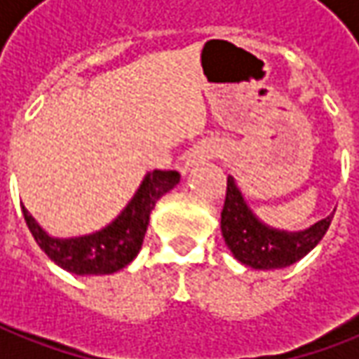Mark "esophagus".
<instances>
[{
  "label": "esophagus",
  "mask_w": 359,
  "mask_h": 359,
  "mask_svg": "<svg viewBox=\"0 0 359 359\" xmlns=\"http://www.w3.org/2000/svg\"><path fill=\"white\" fill-rule=\"evenodd\" d=\"M218 153V149L216 145H212V143H204V145H198V147L192 149V153L189 155V159H187V165L192 167V165H198V163H204V161L212 159L214 155Z\"/></svg>",
  "instance_id": "obj_1"
}]
</instances>
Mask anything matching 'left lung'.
<instances>
[{"instance_id": "obj_1", "label": "left lung", "mask_w": 359, "mask_h": 359, "mask_svg": "<svg viewBox=\"0 0 359 359\" xmlns=\"http://www.w3.org/2000/svg\"><path fill=\"white\" fill-rule=\"evenodd\" d=\"M334 212L306 230L287 231L273 228L255 216L233 177H228L226 202L222 210V236L231 255L251 269H283L313 251L330 228Z\"/></svg>"}]
</instances>
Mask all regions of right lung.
Wrapping results in <instances>:
<instances>
[{"mask_svg":"<svg viewBox=\"0 0 359 359\" xmlns=\"http://www.w3.org/2000/svg\"><path fill=\"white\" fill-rule=\"evenodd\" d=\"M179 180L177 170H151L143 177L128 206L108 226L76 238H55L43 230L25 206H21V212L39 248L58 267L74 275H111L137 257L151 210Z\"/></svg>","mask_w":359,"mask_h":359,"instance_id":"obj_1","label":"right lung"}]
</instances>
